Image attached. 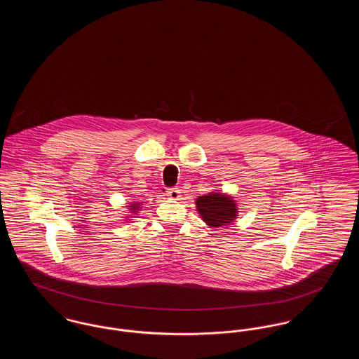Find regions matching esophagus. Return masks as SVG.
<instances>
[{
    "label": "esophagus",
    "mask_w": 359,
    "mask_h": 359,
    "mask_svg": "<svg viewBox=\"0 0 359 359\" xmlns=\"http://www.w3.org/2000/svg\"><path fill=\"white\" fill-rule=\"evenodd\" d=\"M167 195L171 198V199H180V189L179 188H168L167 191Z\"/></svg>",
    "instance_id": "esophagus-1"
}]
</instances>
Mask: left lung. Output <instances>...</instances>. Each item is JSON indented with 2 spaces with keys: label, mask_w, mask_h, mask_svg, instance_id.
Masks as SVG:
<instances>
[{
  "label": "left lung",
  "mask_w": 359,
  "mask_h": 359,
  "mask_svg": "<svg viewBox=\"0 0 359 359\" xmlns=\"http://www.w3.org/2000/svg\"><path fill=\"white\" fill-rule=\"evenodd\" d=\"M198 212L211 227L230 224L237 218V205L231 198L222 194H208L196 199Z\"/></svg>",
  "instance_id": "8db88e82"
}]
</instances>
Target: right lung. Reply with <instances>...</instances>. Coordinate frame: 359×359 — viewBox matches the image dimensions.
Listing matches in <instances>:
<instances>
[{
	"label": "right lung",
	"mask_w": 359,
	"mask_h": 359,
	"mask_svg": "<svg viewBox=\"0 0 359 359\" xmlns=\"http://www.w3.org/2000/svg\"><path fill=\"white\" fill-rule=\"evenodd\" d=\"M133 210H138V205H130Z\"/></svg>",
	"instance_id": "right-lung-1"
}]
</instances>
